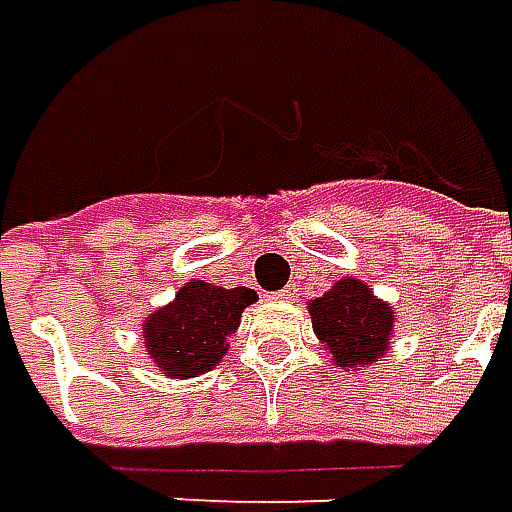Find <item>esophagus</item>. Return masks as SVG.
Masks as SVG:
<instances>
[{
	"instance_id": "1",
	"label": "esophagus",
	"mask_w": 512,
	"mask_h": 512,
	"mask_svg": "<svg viewBox=\"0 0 512 512\" xmlns=\"http://www.w3.org/2000/svg\"><path fill=\"white\" fill-rule=\"evenodd\" d=\"M296 298H298V287L296 284H287L281 293H276V296H273V301H296Z\"/></svg>"
}]
</instances>
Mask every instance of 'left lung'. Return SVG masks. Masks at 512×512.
<instances>
[{
    "mask_svg": "<svg viewBox=\"0 0 512 512\" xmlns=\"http://www.w3.org/2000/svg\"><path fill=\"white\" fill-rule=\"evenodd\" d=\"M307 310L329 363L352 375L383 358L392 346L394 307L377 298L366 281L344 276L324 296L312 298Z\"/></svg>",
    "mask_w": 512,
    "mask_h": 512,
    "instance_id": "left-lung-1",
    "label": "left lung"
}]
</instances>
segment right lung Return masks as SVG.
<instances>
[{
	"label": "right lung",
	"instance_id": "right-lung-1",
	"mask_svg": "<svg viewBox=\"0 0 512 512\" xmlns=\"http://www.w3.org/2000/svg\"><path fill=\"white\" fill-rule=\"evenodd\" d=\"M259 296L248 287H219L191 279L168 304L149 312L143 327V349L171 380L200 377L219 366L228 338L239 329L242 312Z\"/></svg>",
	"mask_w": 512,
	"mask_h": 512
}]
</instances>
